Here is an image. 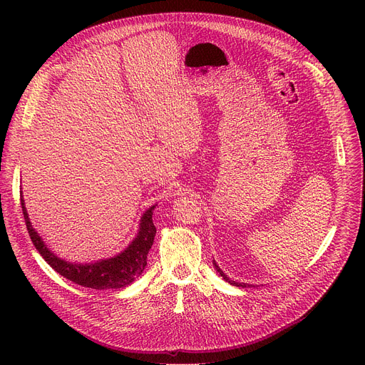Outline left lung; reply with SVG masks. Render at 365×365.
<instances>
[{
  "mask_svg": "<svg viewBox=\"0 0 365 365\" xmlns=\"http://www.w3.org/2000/svg\"><path fill=\"white\" fill-rule=\"evenodd\" d=\"M214 266H215L217 272L221 274V277H222L225 282H228V283H231V284H234V286H238V287H240V286H241V287H247V284H245V283H237V282H234V280H230V277H227V274H225V273H224V272L217 266V263H215V262H214Z\"/></svg>",
  "mask_w": 365,
  "mask_h": 365,
  "instance_id": "obj_1",
  "label": "left lung"
}]
</instances>
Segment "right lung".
<instances>
[{"instance_id":"obj_1","label":"right lung","mask_w":365,"mask_h":365,"mask_svg":"<svg viewBox=\"0 0 365 365\" xmlns=\"http://www.w3.org/2000/svg\"><path fill=\"white\" fill-rule=\"evenodd\" d=\"M20 200H21L27 231L30 234V238L34 247L37 248L40 255L46 259L47 264L55 272H58L61 276L66 277L68 280L79 286L91 287L96 290L121 289L131 284L144 272L147 266V254L153 245L154 235H155V227L153 224V211L155 205L148 207V210L143 214L137 237L118 255H114L107 259H101V262H96V263L73 264V263L65 262V259L59 258L47 248L41 237L31 227L21 193H20Z\"/></svg>"}]
</instances>
